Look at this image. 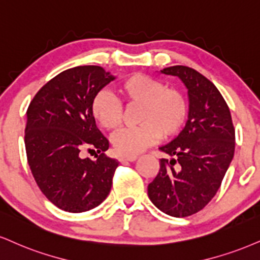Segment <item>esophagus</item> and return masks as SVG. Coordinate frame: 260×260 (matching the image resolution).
Instances as JSON below:
<instances>
[{
    "label": "esophagus",
    "mask_w": 260,
    "mask_h": 260,
    "mask_svg": "<svg viewBox=\"0 0 260 260\" xmlns=\"http://www.w3.org/2000/svg\"><path fill=\"white\" fill-rule=\"evenodd\" d=\"M137 156H120L118 157V161L121 162V164H123V162H133L137 160Z\"/></svg>",
    "instance_id": "1"
}]
</instances>
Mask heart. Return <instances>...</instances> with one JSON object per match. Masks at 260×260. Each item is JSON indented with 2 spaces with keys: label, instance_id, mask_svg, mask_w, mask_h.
<instances>
[{
  "label": "heart",
  "instance_id": "heart-1",
  "mask_svg": "<svg viewBox=\"0 0 260 260\" xmlns=\"http://www.w3.org/2000/svg\"><path fill=\"white\" fill-rule=\"evenodd\" d=\"M117 96L128 106L139 105L138 127L122 129L112 137L118 155L136 156L160 137L179 133L187 116V103L179 90L166 88L161 81L148 75L133 74L117 84ZM90 114L106 131H116L123 121L121 103L108 90H99L90 102Z\"/></svg>",
  "mask_w": 260,
  "mask_h": 260
}]
</instances>
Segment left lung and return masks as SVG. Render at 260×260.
I'll return each instance as SVG.
<instances>
[{"label": "left lung", "instance_id": "1", "mask_svg": "<svg viewBox=\"0 0 260 260\" xmlns=\"http://www.w3.org/2000/svg\"><path fill=\"white\" fill-rule=\"evenodd\" d=\"M161 74L177 76L186 87L189 115L183 131L158 148L171 160H160L148 195L164 213L184 218L201 211L220 187L234 157L235 129L223 95L199 71L176 65Z\"/></svg>", "mask_w": 260, "mask_h": 260}]
</instances>
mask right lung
Here are the masks:
<instances>
[{"label":"right lung","instance_id":"add662e5","mask_svg":"<svg viewBox=\"0 0 260 260\" xmlns=\"http://www.w3.org/2000/svg\"><path fill=\"white\" fill-rule=\"evenodd\" d=\"M116 79L102 67L62 71L34 96L26 111L25 149L43 195L62 211L81 213L108 198L118 161L108 157V139L90 114V102ZM96 152L95 160L82 156Z\"/></svg>","mask_w":260,"mask_h":260}]
</instances>
